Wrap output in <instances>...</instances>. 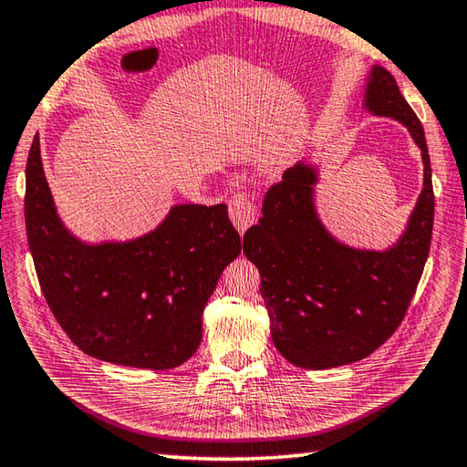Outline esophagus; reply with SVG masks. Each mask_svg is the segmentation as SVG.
Here are the masks:
<instances>
[{
	"label": "esophagus",
	"mask_w": 467,
	"mask_h": 467,
	"mask_svg": "<svg viewBox=\"0 0 467 467\" xmlns=\"http://www.w3.org/2000/svg\"><path fill=\"white\" fill-rule=\"evenodd\" d=\"M229 219L240 234H246L256 223V204L246 194H235L229 201Z\"/></svg>",
	"instance_id": "1"
}]
</instances>
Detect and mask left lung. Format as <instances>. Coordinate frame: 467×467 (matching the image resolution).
<instances>
[{"label": "left lung", "mask_w": 467, "mask_h": 467, "mask_svg": "<svg viewBox=\"0 0 467 467\" xmlns=\"http://www.w3.org/2000/svg\"><path fill=\"white\" fill-rule=\"evenodd\" d=\"M363 106L402 122L424 163L422 191L394 246L363 250L334 238L316 209L317 166L306 160L268 188L263 217L244 235L275 347L304 369H332L378 350L404 320L429 258L435 194L424 129L381 65L369 69Z\"/></svg>", "instance_id": "8db88e82"}]
</instances>
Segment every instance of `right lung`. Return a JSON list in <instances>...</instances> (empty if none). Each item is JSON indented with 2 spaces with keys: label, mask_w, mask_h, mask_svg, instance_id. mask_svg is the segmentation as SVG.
<instances>
[{
  "label": "right lung",
  "mask_w": 467,
  "mask_h": 467,
  "mask_svg": "<svg viewBox=\"0 0 467 467\" xmlns=\"http://www.w3.org/2000/svg\"><path fill=\"white\" fill-rule=\"evenodd\" d=\"M24 215L40 289L61 328L86 355L135 369H174L196 353L202 309L242 252L225 204H174L135 240H79L57 213L38 133Z\"/></svg>",
  "instance_id": "1"
}]
</instances>
